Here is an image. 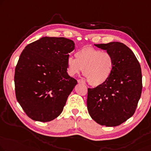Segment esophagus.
<instances>
[{
	"instance_id": "1",
	"label": "esophagus",
	"mask_w": 151,
	"mask_h": 151,
	"mask_svg": "<svg viewBox=\"0 0 151 151\" xmlns=\"http://www.w3.org/2000/svg\"><path fill=\"white\" fill-rule=\"evenodd\" d=\"M78 83H85V81L83 79H78Z\"/></svg>"
}]
</instances>
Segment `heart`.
<instances>
[{
	"label": "heart",
	"instance_id": "heart-1",
	"mask_svg": "<svg viewBox=\"0 0 151 151\" xmlns=\"http://www.w3.org/2000/svg\"><path fill=\"white\" fill-rule=\"evenodd\" d=\"M76 59H67V70L72 76L83 70V75L92 86L106 83L113 72L114 61L111 53L91 47H84L75 53Z\"/></svg>",
	"mask_w": 151,
	"mask_h": 151
}]
</instances>
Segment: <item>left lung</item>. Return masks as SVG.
<instances>
[{
  "label": "left lung",
  "instance_id": "1",
  "mask_svg": "<svg viewBox=\"0 0 151 151\" xmlns=\"http://www.w3.org/2000/svg\"><path fill=\"white\" fill-rule=\"evenodd\" d=\"M95 45L112 54L114 66L106 83L87 89V110L98 124L115 127L135 113L142 89L141 67L134 53L122 42Z\"/></svg>",
  "mask_w": 151,
  "mask_h": 151
}]
</instances>
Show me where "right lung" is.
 Listing matches in <instances>:
<instances>
[{"label":"right lung","mask_w":151,"mask_h":151,"mask_svg":"<svg viewBox=\"0 0 151 151\" xmlns=\"http://www.w3.org/2000/svg\"><path fill=\"white\" fill-rule=\"evenodd\" d=\"M75 42L64 37H43L28 44L15 70L17 102L32 120L47 122L61 114L77 81L67 73Z\"/></svg>","instance_id":"1"}]
</instances>
